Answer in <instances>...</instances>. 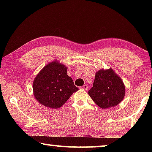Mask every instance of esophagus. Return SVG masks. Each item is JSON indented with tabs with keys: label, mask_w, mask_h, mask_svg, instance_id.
Returning a JSON list of instances; mask_svg holds the SVG:
<instances>
[{
	"label": "esophagus",
	"mask_w": 152,
	"mask_h": 152,
	"mask_svg": "<svg viewBox=\"0 0 152 152\" xmlns=\"http://www.w3.org/2000/svg\"><path fill=\"white\" fill-rule=\"evenodd\" d=\"M80 88L81 90H84V91H86L87 88H88V86L86 85V84H84V85L80 87Z\"/></svg>",
	"instance_id": "1"
}]
</instances>
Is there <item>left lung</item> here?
Returning a JSON list of instances; mask_svg holds the SVG:
<instances>
[{
  "mask_svg": "<svg viewBox=\"0 0 152 152\" xmlns=\"http://www.w3.org/2000/svg\"><path fill=\"white\" fill-rule=\"evenodd\" d=\"M95 103L101 109L117 106L124 99L125 88L121 78L109 68L96 73L93 86L88 92Z\"/></svg>",
  "mask_w": 152,
  "mask_h": 152,
  "instance_id": "left-lung-1",
  "label": "left lung"
}]
</instances>
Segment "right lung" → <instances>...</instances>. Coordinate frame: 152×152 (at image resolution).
I'll return each instance as SVG.
<instances>
[{
	"mask_svg": "<svg viewBox=\"0 0 152 152\" xmlns=\"http://www.w3.org/2000/svg\"><path fill=\"white\" fill-rule=\"evenodd\" d=\"M78 90L67 74L66 67L57 60L47 64L37 74L33 83L35 99L51 109L61 107Z\"/></svg>",
	"mask_w": 152,
	"mask_h": 152,
	"instance_id": "obj_1",
	"label": "right lung"
}]
</instances>
